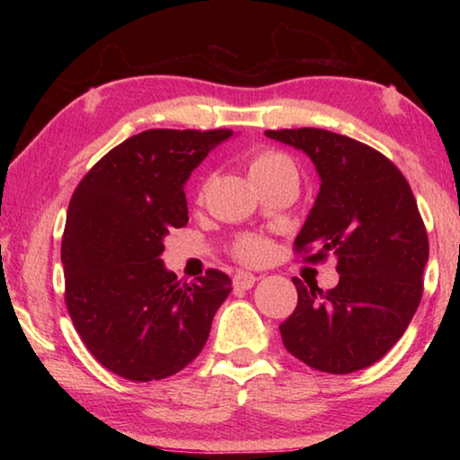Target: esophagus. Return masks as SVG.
<instances>
[{"instance_id": "1", "label": "esophagus", "mask_w": 460, "mask_h": 460, "mask_svg": "<svg viewBox=\"0 0 460 460\" xmlns=\"http://www.w3.org/2000/svg\"><path fill=\"white\" fill-rule=\"evenodd\" d=\"M255 282H258V278L249 274V271H237V274L233 276V286L241 288V290H249Z\"/></svg>"}]
</instances>
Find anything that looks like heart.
<instances>
[{"label":"heart","mask_w":460,"mask_h":460,"mask_svg":"<svg viewBox=\"0 0 460 460\" xmlns=\"http://www.w3.org/2000/svg\"><path fill=\"white\" fill-rule=\"evenodd\" d=\"M288 166L294 168L292 162L288 160L284 154L258 152L252 160H249V174H252L253 181H260V178H266ZM270 253H271L270 241L266 237L252 235V233L237 237L235 243H233V255L243 263H261L268 260Z\"/></svg>","instance_id":"b5f03b06"}]
</instances>
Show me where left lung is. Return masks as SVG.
Here are the masks:
<instances>
[{"label": "left lung", "mask_w": 460, "mask_h": 460, "mask_svg": "<svg viewBox=\"0 0 460 460\" xmlns=\"http://www.w3.org/2000/svg\"><path fill=\"white\" fill-rule=\"evenodd\" d=\"M308 154L321 190L294 241L302 261L337 258L339 284L323 292L294 278L298 305L279 324L284 347L324 373L379 361L422 300L428 235L406 178L384 154L329 129H268Z\"/></svg>", "instance_id": "1"}]
</instances>
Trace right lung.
Listing matches in <instances>:
<instances>
[{
	"label": "right lung",
	"mask_w": 460,
	"mask_h": 460,
	"mask_svg": "<svg viewBox=\"0 0 460 460\" xmlns=\"http://www.w3.org/2000/svg\"><path fill=\"white\" fill-rule=\"evenodd\" d=\"M231 129H147L107 152L76 186L60 260L65 302L91 355L129 381L164 379L197 357L231 292L207 270L176 279L160 255L189 223L184 182Z\"/></svg>",
	"instance_id": "1"
}]
</instances>
